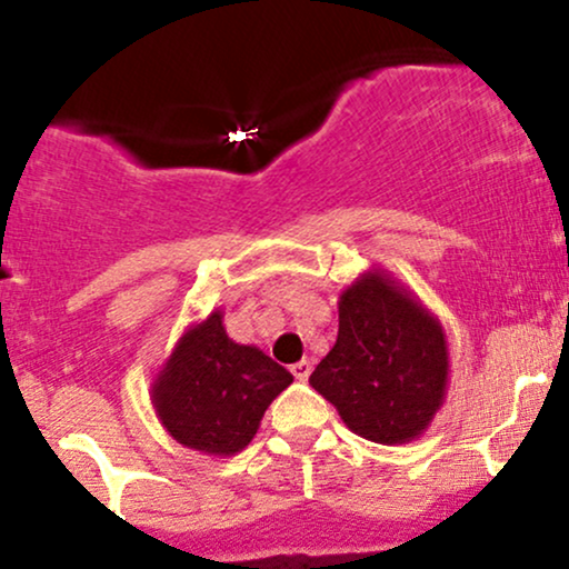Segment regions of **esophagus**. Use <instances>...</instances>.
<instances>
[{
    "label": "esophagus",
    "mask_w": 569,
    "mask_h": 569,
    "mask_svg": "<svg viewBox=\"0 0 569 569\" xmlns=\"http://www.w3.org/2000/svg\"><path fill=\"white\" fill-rule=\"evenodd\" d=\"M310 371H312V363L307 361V358H302V361H299V363H293V367H291V375L297 377L299 382H305L307 377H310Z\"/></svg>",
    "instance_id": "obj_1"
}]
</instances>
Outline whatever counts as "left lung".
I'll return each instance as SVG.
<instances>
[{"instance_id": "obj_1", "label": "left lung", "mask_w": 569, "mask_h": 569, "mask_svg": "<svg viewBox=\"0 0 569 569\" xmlns=\"http://www.w3.org/2000/svg\"><path fill=\"white\" fill-rule=\"evenodd\" d=\"M449 350L439 318L385 270L339 293V331L310 375L361 439L409 443L426 433L447 398Z\"/></svg>"}]
</instances>
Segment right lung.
<instances>
[{"label": "right lung", "mask_w": 569, "mask_h": 569, "mask_svg": "<svg viewBox=\"0 0 569 569\" xmlns=\"http://www.w3.org/2000/svg\"><path fill=\"white\" fill-rule=\"evenodd\" d=\"M221 318L213 310L179 337L152 382V407L181 447L232 457L251 443L293 377L259 348L227 337Z\"/></svg>", "instance_id": "add662e5"}]
</instances>
